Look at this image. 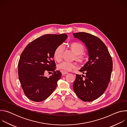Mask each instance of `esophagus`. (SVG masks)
Here are the masks:
<instances>
[{
  "label": "esophagus",
  "instance_id": "esophagus-1",
  "mask_svg": "<svg viewBox=\"0 0 127 127\" xmlns=\"http://www.w3.org/2000/svg\"><path fill=\"white\" fill-rule=\"evenodd\" d=\"M62 75H65V74H68V72H66V71H62Z\"/></svg>",
  "mask_w": 127,
  "mask_h": 127
}]
</instances>
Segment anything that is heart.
Returning <instances> with one entry per match:
<instances>
[{"label": "heart", "mask_w": 127, "mask_h": 127, "mask_svg": "<svg viewBox=\"0 0 127 127\" xmlns=\"http://www.w3.org/2000/svg\"><path fill=\"white\" fill-rule=\"evenodd\" d=\"M69 49L74 53L75 59L82 63L84 62L86 59V54L83 52L84 48L81 44L78 42H72L68 46ZM61 46H59L56 49L54 53V57L56 60L59 61L61 58ZM59 69L65 71H69L72 69L77 68L78 65L76 62H70L67 61H63L58 65Z\"/></svg>", "instance_id": "1"}]
</instances>
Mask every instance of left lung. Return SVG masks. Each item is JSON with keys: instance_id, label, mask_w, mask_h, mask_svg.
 Segmentation results:
<instances>
[{"instance_id": "8db88e82", "label": "left lung", "mask_w": 127, "mask_h": 127, "mask_svg": "<svg viewBox=\"0 0 127 127\" xmlns=\"http://www.w3.org/2000/svg\"><path fill=\"white\" fill-rule=\"evenodd\" d=\"M74 37L83 42L88 53V61L76 74L73 90L84 101H92L99 97L110 82L113 69V61L108 49L98 37L85 32L73 33Z\"/></svg>"}]
</instances>
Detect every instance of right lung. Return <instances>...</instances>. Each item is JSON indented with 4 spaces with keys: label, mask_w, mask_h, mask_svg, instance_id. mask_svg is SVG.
<instances>
[{
    "label": "right lung",
    "mask_w": 127,
    "mask_h": 127,
    "mask_svg": "<svg viewBox=\"0 0 127 127\" xmlns=\"http://www.w3.org/2000/svg\"><path fill=\"white\" fill-rule=\"evenodd\" d=\"M67 37L65 33L43 35L29 43L21 54L18 63L19 79L25 95L31 100L42 101L56 89L62 74L55 71L54 53ZM46 71L53 73L46 77Z\"/></svg>",
    "instance_id": "add662e5"
}]
</instances>
